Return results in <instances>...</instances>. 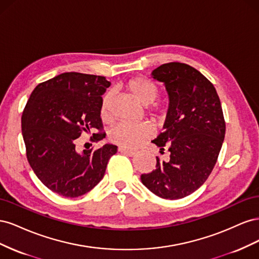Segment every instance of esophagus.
Listing matches in <instances>:
<instances>
[{
  "label": "esophagus",
  "mask_w": 259,
  "mask_h": 259,
  "mask_svg": "<svg viewBox=\"0 0 259 259\" xmlns=\"http://www.w3.org/2000/svg\"><path fill=\"white\" fill-rule=\"evenodd\" d=\"M117 150H119V152H121V153H123V154L130 155V156H133V155L136 154V151L130 150V149H125V148H123V147H119V149H117Z\"/></svg>",
  "instance_id": "esophagus-1"
}]
</instances>
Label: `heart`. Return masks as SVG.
Wrapping results in <instances>:
<instances>
[{"label": "heart", "mask_w": 259, "mask_h": 259, "mask_svg": "<svg viewBox=\"0 0 259 259\" xmlns=\"http://www.w3.org/2000/svg\"><path fill=\"white\" fill-rule=\"evenodd\" d=\"M125 89L138 103L144 106L152 104L158 98L159 90L156 85L144 76H134L125 84ZM111 95L106 94L100 104V117L104 121H109L110 113ZM152 135V128L149 124H119L110 131L109 139L110 142L123 148H136Z\"/></svg>", "instance_id": "1"}]
</instances>
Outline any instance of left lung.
I'll use <instances>...</instances> for the list:
<instances>
[{"label":"left lung","instance_id":"1","mask_svg":"<svg viewBox=\"0 0 259 259\" xmlns=\"http://www.w3.org/2000/svg\"><path fill=\"white\" fill-rule=\"evenodd\" d=\"M151 76L168 95L164 132L152 143L170 155L167 162L156 156L155 168L140 179L160 198L182 199L205 183L217 162L226 133L221 100L214 85L189 65L168 62Z\"/></svg>","mask_w":259,"mask_h":259}]
</instances>
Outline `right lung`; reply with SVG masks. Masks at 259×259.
Segmentation results:
<instances>
[{"label": "right lung", "instance_id": "1", "mask_svg": "<svg viewBox=\"0 0 259 259\" xmlns=\"http://www.w3.org/2000/svg\"><path fill=\"white\" fill-rule=\"evenodd\" d=\"M110 86L105 76L65 72L38 84L21 116L27 159L37 178L59 195L76 198L103 179L117 147L75 149L83 132L101 130V95ZM98 135L96 138L95 135ZM98 142L103 134H93Z\"/></svg>", "mask_w": 259, "mask_h": 259}]
</instances>
